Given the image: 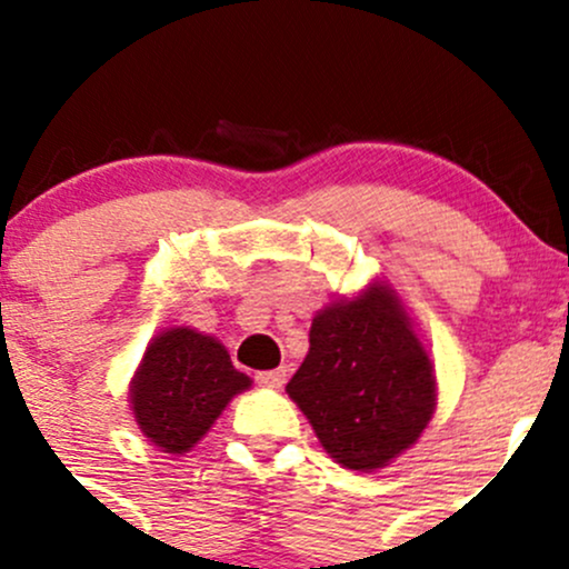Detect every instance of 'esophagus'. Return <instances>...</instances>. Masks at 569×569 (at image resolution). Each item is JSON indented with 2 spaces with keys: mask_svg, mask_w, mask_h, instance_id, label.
Masks as SVG:
<instances>
[{
  "mask_svg": "<svg viewBox=\"0 0 569 569\" xmlns=\"http://www.w3.org/2000/svg\"><path fill=\"white\" fill-rule=\"evenodd\" d=\"M256 383L267 386V389H280L286 383V370H267L256 372Z\"/></svg>",
  "mask_w": 569,
  "mask_h": 569,
  "instance_id": "34e87169",
  "label": "esophagus"
}]
</instances>
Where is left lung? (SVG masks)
<instances>
[{"instance_id": "8db88e82", "label": "left lung", "mask_w": 569, "mask_h": 569, "mask_svg": "<svg viewBox=\"0 0 569 569\" xmlns=\"http://www.w3.org/2000/svg\"><path fill=\"white\" fill-rule=\"evenodd\" d=\"M286 391L348 470H376L399 457L435 410L429 356L386 289H367L313 318L310 351Z\"/></svg>"}]
</instances>
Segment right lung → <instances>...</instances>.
<instances>
[{"label": "right lung", "instance_id": "1", "mask_svg": "<svg viewBox=\"0 0 569 569\" xmlns=\"http://www.w3.org/2000/svg\"><path fill=\"white\" fill-rule=\"evenodd\" d=\"M251 386L227 348L193 329H170L148 346L132 386L140 429L167 453L189 451L227 402Z\"/></svg>", "mask_w": 569, "mask_h": 569}]
</instances>
